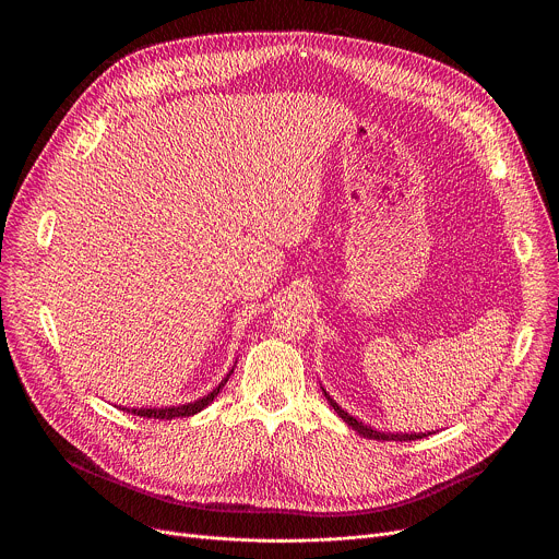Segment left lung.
Wrapping results in <instances>:
<instances>
[{
  "mask_svg": "<svg viewBox=\"0 0 559 559\" xmlns=\"http://www.w3.org/2000/svg\"><path fill=\"white\" fill-rule=\"evenodd\" d=\"M323 389V386H321ZM323 393H325V397H328V403L334 407V412L358 433V436H362V438H371V440H397V442H407V440H418V438H425V436H431V431L429 433H397V431H378V429H373V427H369V425H365V423H360L358 418H354L352 414H347L343 407H338V403L334 401V397L328 393V389H323Z\"/></svg>",
  "mask_w": 559,
  "mask_h": 559,
  "instance_id": "1",
  "label": "left lung"
}]
</instances>
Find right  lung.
I'll use <instances>...</instances> for the list:
<instances>
[{
  "label": "right lung",
  "mask_w": 559,
  "mask_h": 559,
  "mask_svg": "<svg viewBox=\"0 0 559 559\" xmlns=\"http://www.w3.org/2000/svg\"><path fill=\"white\" fill-rule=\"evenodd\" d=\"M236 367V365H234ZM234 367L225 373V378L210 391V393H205V395H201V397H197V401H192V403H186V405H170V407H119V409H123V412H128V414H136V416H143V418H158V420H173V418H190V416H194V414H199V412H203L214 397L218 395V391L225 386V382L229 380V376L234 373Z\"/></svg>",
  "instance_id": "1"
}]
</instances>
